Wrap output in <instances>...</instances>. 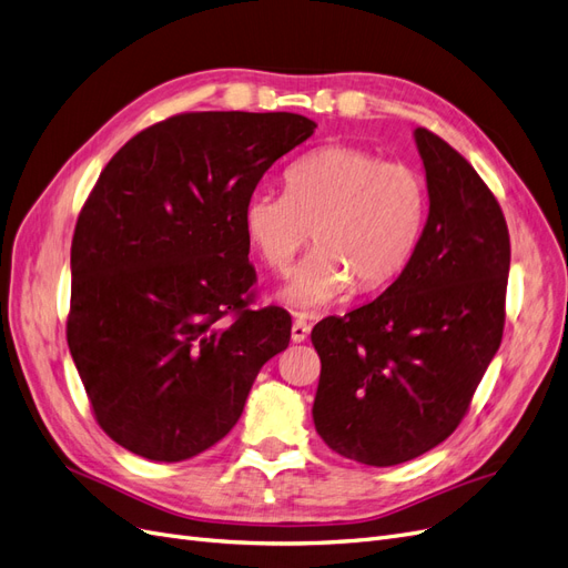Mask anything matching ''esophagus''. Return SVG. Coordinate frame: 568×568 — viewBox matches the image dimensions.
<instances>
[{"instance_id":"esophagus-1","label":"esophagus","mask_w":568,"mask_h":568,"mask_svg":"<svg viewBox=\"0 0 568 568\" xmlns=\"http://www.w3.org/2000/svg\"><path fill=\"white\" fill-rule=\"evenodd\" d=\"M307 336H311V324H307L303 317H298L294 326H291V341L303 343Z\"/></svg>"}]
</instances>
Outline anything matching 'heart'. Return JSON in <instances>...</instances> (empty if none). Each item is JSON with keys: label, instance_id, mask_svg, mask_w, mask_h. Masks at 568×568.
Instances as JSON below:
<instances>
[{"label": "heart", "instance_id": "heart-1", "mask_svg": "<svg viewBox=\"0 0 568 568\" xmlns=\"http://www.w3.org/2000/svg\"><path fill=\"white\" fill-rule=\"evenodd\" d=\"M286 192H253L242 205L248 244L272 272H286L313 230L317 248L280 291L298 311L336 303L355 284L376 291L398 280L426 220V184L415 168L332 144L286 170Z\"/></svg>", "mask_w": 568, "mask_h": 568}]
</instances>
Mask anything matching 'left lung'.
Returning <instances> with one entry per match:
<instances>
[{"label": "left lung", "instance_id": "8db88e82", "mask_svg": "<svg viewBox=\"0 0 568 568\" xmlns=\"http://www.w3.org/2000/svg\"><path fill=\"white\" fill-rule=\"evenodd\" d=\"M428 217L415 255L379 298L322 320L317 434L369 467L448 438L503 341L509 232L490 189L440 136L415 130Z\"/></svg>", "mask_w": 568, "mask_h": 568}]
</instances>
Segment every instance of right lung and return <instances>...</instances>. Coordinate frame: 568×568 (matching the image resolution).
<instances>
[{
  "label": "right lung",
  "mask_w": 568,
  "mask_h": 568,
  "mask_svg": "<svg viewBox=\"0 0 568 568\" xmlns=\"http://www.w3.org/2000/svg\"><path fill=\"white\" fill-rule=\"evenodd\" d=\"M315 128L298 113H182L132 136L99 175L73 234L65 334L99 426L125 450H209L288 346L286 311L246 307L242 205Z\"/></svg>",
  "instance_id": "add662e5"
}]
</instances>
